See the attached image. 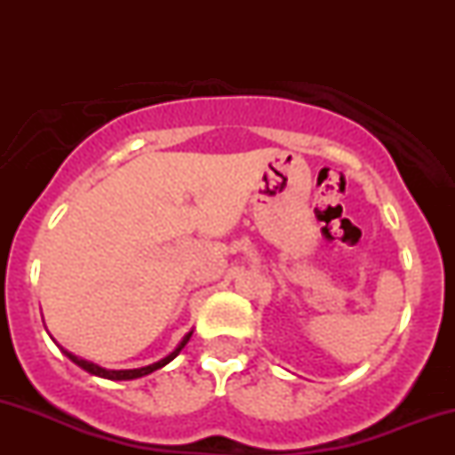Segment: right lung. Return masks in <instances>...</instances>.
<instances>
[{"instance_id": "1", "label": "right lung", "mask_w": 455, "mask_h": 455, "mask_svg": "<svg viewBox=\"0 0 455 455\" xmlns=\"http://www.w3.org/2000/svg\"><path fill=\"white\" fill-rule=\"evenodd\" d=\"M190 336H192V331L186 333V338L180 342V347H177L171 355H166L164 359H160V362H156V363H151V365H145V368H137V370H107V368H100V365H96V363H92V362H85V359L76 357V355L68 353L66 348H61V351H64L66 357L72 359V362H75L78 368L87 370V372L96 374V377H102V379H108V380H132V379L145 377V374H151V372H154V370H158V368H162V365L173 362L177 355H180L181 348L186 347L188 340H190Z\"/></svg>"}]
</instances>
